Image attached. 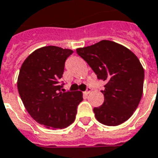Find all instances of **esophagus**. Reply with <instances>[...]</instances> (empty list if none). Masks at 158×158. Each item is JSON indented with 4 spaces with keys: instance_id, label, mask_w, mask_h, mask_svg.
Listing matches in <instances>:
<instances>
[{
    "instance_id": "obj_1",
    "label": "esophagus",
    "mask_w": 158,
    "mask_h": 158,
    "mask_svg": "<svg viewBox=\"0 0 158 158\" xmlns=\"http://www.w3.org/2000/svg\"><path fill=\"white\" fill-rule=\"evenodd\" d=\"M90 92H91V88L90 87H88V88H87V90L84 92V95H88L89 93H90Z\"/></svg>"
}]
</instances>
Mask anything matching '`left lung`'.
Listing matches in <instances>:
<instances>
[{
	"instance_id": "obj_1",
	"label": "left lung",
	"mask_w": 158,
	"mask_h": 158,
	"mask_svg": "<svg viewBox=\"0 0 158 158\" xmlns=\"http://www.w3.org/2000/svg\"><path fill=\"white\" fill-rule=\"evenodd\" d=\"M97 79L106 83L105 101L93 112L97 121L106 126L123 123L138 107L143 94L144 70L138 57L124 46L110 40L77 48Z\"/></svg>"
}]
</instances>
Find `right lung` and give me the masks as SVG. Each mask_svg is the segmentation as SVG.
Wrapping results in <instances>:
<instances>
[{"label":"right lung","mask_w":158,"mask_h":158,"mask_svg":"<svg viewBox=\"0 0 158 158\" xmlns=\"http://www.w3.org/2000/svg\"><path fill=\"white\" fill-rule=\"evenodd\" d=\"M72 53L70 49L46 46L29 55L20 68L19 96L31 118L46 127L62 129L72 124L83 101L81 92H61L64 83L60 84V79Z\"/></svg>","instance_id":"add662e5"}]
</instances>
